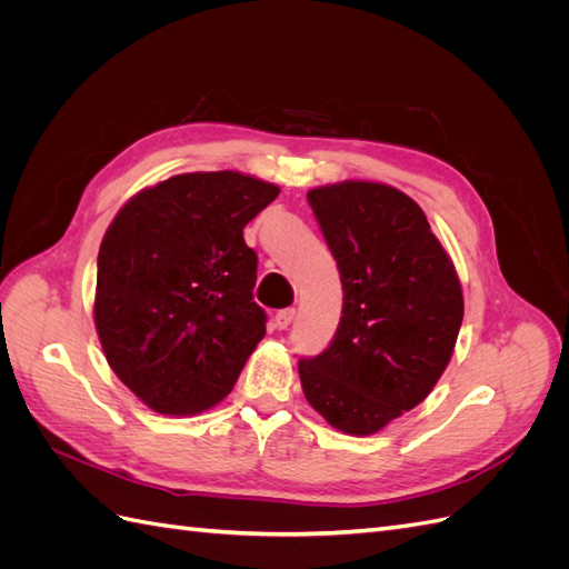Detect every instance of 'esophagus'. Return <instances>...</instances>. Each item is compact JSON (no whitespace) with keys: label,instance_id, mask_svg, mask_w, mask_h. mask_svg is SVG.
Wrapping results in <instances>:
<instances>
[{"label":"esophagus","instance_id":"1","mask_svg":"<svg viewBox=\"0 0 569 569\" xmlns=\"http://www.w3.org/2000/svg\"><path fill=\"white\" fill-rule=\"evenodd\" d=\"M295 316H297L295 308H284V311H280L278 316H274V327H278V330H287V327L291 325V320H295Z\"/></svg>","mask_w":569,"mask_h":569}]
</instances>
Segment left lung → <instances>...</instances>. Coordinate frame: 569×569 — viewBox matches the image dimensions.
<instances>
[{
    "label": "left lung",
    "instance_id": "left-lung-1",
    "mask_svg": "<svg viewBox=\"0 0 569 569\" xmlns=\"http://www.w3.org/2000/svg\"><path fill=\"white\" fill-rule=\"evenodd\" d=\"M343 289L337 335L299 363L306 401L370 437L435 389L453 356L462 287L420 206L401 189L343 180L308 189Z\"/></svg>",
    "mask_w": 569,
    "mask_h": 569
}]
</instances>
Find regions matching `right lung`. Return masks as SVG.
Segmentation results:
<instances>
[{
  "mask_svg": "<svg viewBox=\"0 0 569 569\" xmlns=\"http://www.w3.org/2000/svg\"><path fill=\"white\" fill-rule=\"evenodd\" d=\"M280 187L239 170L182 173L130 197L97 258L94 327L111 370L161 416H199L232 391L266 313L253 301L251 218Z\"/></svg>",
  "mask_w": 569,
  "mask_h": 569,
  "instance_id": "add662e5",
  "label": "right lung"
}]
</instances>
